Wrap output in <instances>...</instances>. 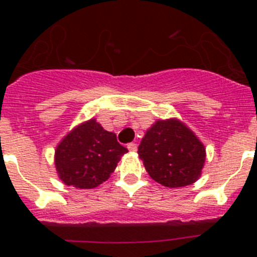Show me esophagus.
I'll list each match as a JSON object with an SVG mask.
<instances>
[{
    "label": "esophagus",
    "mask_w": 257,
    "mask_h": 257,
    "mask_svg": "<svg viewBox=\"0 0 257 257\" xmlns=\"http://www.w3.org/2000/svg\"><path fill=\"white\" fill-rule=\"evenodd\" d=\"M127 148H128L130 152H136L138 151V145L135 143H130V144H127Z\"/></svg>",
    "instance_id": "34e87169"
}]
</instances>
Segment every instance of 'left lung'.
I'll return each instance as SVG.
<instances>
[{
    "label": "left lung",
    "mask_w": 257,
    "mask_h": 257,
    "mask_svg": "<svg viewBox=\"0 0 257 257\" xmlns=\"http://www.w3.org/2000/svg\"><path fill=\"white\" fill-rule=\"evenodd\" d=\"M138 153L149 176L169 188L194 183L206 160L203 144L178 119L157 121L143 138Z\"/></svg>",
    "instance_id": "obj_1"
}]
</instances>
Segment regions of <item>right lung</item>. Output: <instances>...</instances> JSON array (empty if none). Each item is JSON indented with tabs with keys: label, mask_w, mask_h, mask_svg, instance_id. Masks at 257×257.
Returning <instances> with one entry per match:
<instances>
[{
	"label": "right lung",
	"mask_w": 257,
	"mask_h": 257,
	"mask_svg": "<svg viewBox=\"0 0 257 257\" xmlns=\"http://www.w3.org/2000/svg\"><path fill=\"white\" fill-rule=\"evenodd\" d=\"M127 149L95 119L85 122L68 134L55 151L59 178L67 185L91 189L108 180Z\"/></svg>",
	"instance_id": "1"
}]
</instances>
